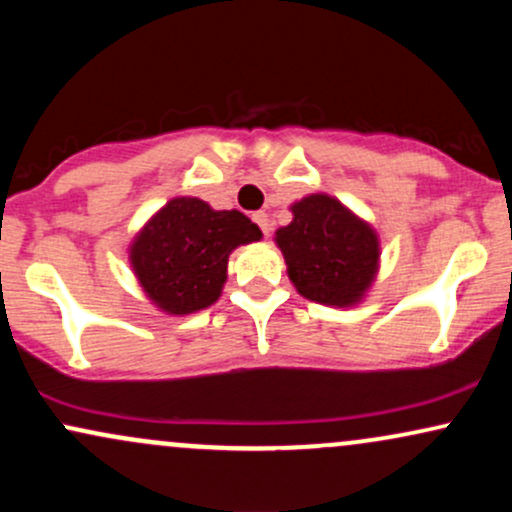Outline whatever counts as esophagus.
<instances>
[{
	"mask_svg": "<svg viewBox=\"0 0 512 512\" xmlns=\"http://www.w3.org/2000/svg\"><path fill=\"white\" fill-rule=\"evenodd\" d=\"M252 221H255L257 226L262 228L264 236H269V231H272V223H269V216L264 214V211H257V214H252Z\"/></svg>",
	"mask_w": 512,
	"mask_h": 512,
	"instance_id": "esophagus-1",
	"label": "esophagus"
}]
</instances>
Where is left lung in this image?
Listing matches in <instances>:
<instances>
[{
	"label": "left lung",
	"instance_id": "obj_1",
	"mask_svg": "<svg viewBox=\"0 0 512 512\" xmlns=\"http://www.w3.org/2000/svg\"><path fill=\"white\" fill-rule=\"evenodd\" d=\"M291 214L289 226L274 233V243L296 291L332 308L361 303L380 267L375 228L325 192L293 202Z\"/></svg>",
	"mask_w": 512,
	"mask_h": 512
}]
</instances>
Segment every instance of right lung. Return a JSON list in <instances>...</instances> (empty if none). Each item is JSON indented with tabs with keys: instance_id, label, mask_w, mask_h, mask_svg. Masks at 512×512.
I'll list each match as a JSON object with an SVG mask.
<instances>
[{
	"instance_id": "right-lung-1",
	"label": "right lung",
	"mask_w": 512,
	"mask_h": 512,
	"mask_svg": "<svg viewBox=\"0 0 512 512\" xmlns=\"http://www.w3.org/2000/svg\"><path fill=\"white\" fill-rule=\"evenodd\" d=\"M262 231L240 211H216L197 197H173L129 243V264L158 310L190 315L219 301L228 255Z\"/></svg>"
}]
</instances>
